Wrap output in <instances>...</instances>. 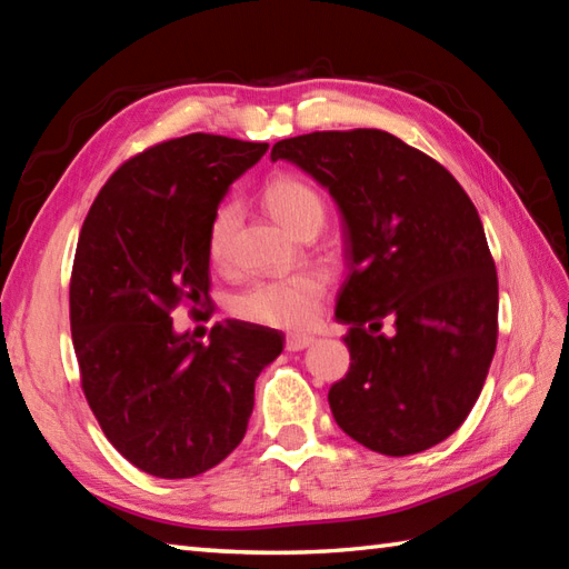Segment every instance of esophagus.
<instances>
[{
    "mask_svg": "<svg viewBox=\"0 0 569 569\" xmlns=\"http://www.w3.org/2000/svg\"><path fill=\"white\" fill-rule=\"evenodd\" d=\"M312 342H316V337H310V335H286L288 352H300V349L310 347Z\"/></svg>",
    "mask_w": 569,
    "mask_h": 569,
    "instance_id": "obj_1",
    "label": "esophagus"
}]
</instances>
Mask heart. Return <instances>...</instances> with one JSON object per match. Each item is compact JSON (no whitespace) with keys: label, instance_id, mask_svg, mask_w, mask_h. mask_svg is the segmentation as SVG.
<instances>
[{"label":"heart","instance_id":"obj_1","mask_svg":"<svg viewBox=\"0 0 569 569\" xmlns=\"http://www.w3.org/2000/svg\"><path fill=\"white\" fill-rule=\"evenodd\" d=\"M263 200L271 214L288 232L298 234L308 224L325 222V202L316 188H310L300 178L281 176L271 180L263 190ZM239 220L237 202H222L214 210L208 227V253L212 263L224 266L232 249L234 229ZM330 288V276L320 269H306L278 278L253 281L229 300V310L239 320L269 328L298 330L318 318L320 306Z\"/></svg>","mask_w":569,"mask_h":569}]
</instances>
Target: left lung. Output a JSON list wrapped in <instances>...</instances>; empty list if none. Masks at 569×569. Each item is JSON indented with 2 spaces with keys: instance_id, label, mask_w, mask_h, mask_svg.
<instances>
[{
  "instance_id": "left-lung-1",
  "label": "left lung",
  "mask_w": 569,
  "mask_h": 569,
  "mask_svg": "<svg viewBox=\"0 0 569 569\" xmlns=\"http://www.w3.org/2000/svg\"><path fill=\"white\" fill-rule=\"evenodd\" d=\"M330 190L349 273L335 316L349 371L328 401L349 438L403 457L462 426L499 337V278L475 202L442 163L381 129L273 143ZM383 321L391 333H381Z\"/></svg>"
}]
</instances>
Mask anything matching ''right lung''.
Returning <instances> with one entry per match:
<instances>
[{"label": "right lung", "instance_id": "right-lung-1", "mask_svg": "<svg viewBox=\"0 0 569 569\" xmlns=\"http://www.w3.org/2000/svg\"><path fill=\"white\" fill-rule=\"evenodd\" d=\"M266 149L202 131L153 143L117 168L82 222L70 273L82 393L117 452L151 477L220 465L244 438L253 381L283 349L261 325L217 322L202 345L171 318L210 310V220Z\"/></svg>", "mask_w": 569, "mask_h": 569}]
</instances>
